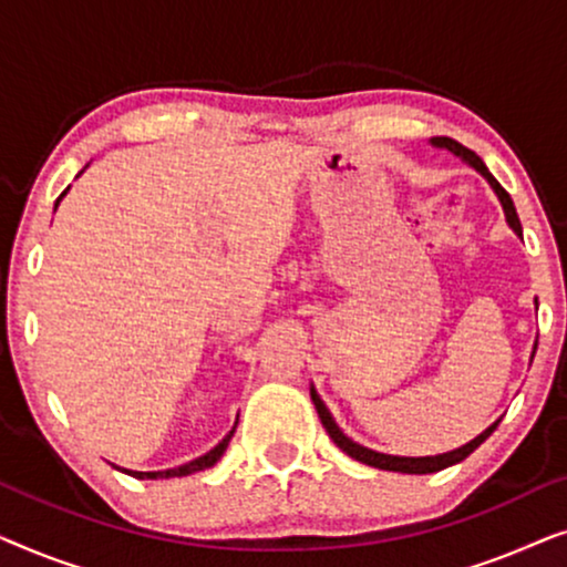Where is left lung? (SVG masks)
I'll use <instances>...</instances> for the list:
<instances>
[{
  "label": "left lung",
  "mask_w": 567,
  "mask_h": 567,
  "mask_svg": "<svg viewBox=\"0 0 567 567\" xmlns=\"http://www.w3.org/2000/svg\"><path fill=\"white\" fill-rule=\"evenodd\" d=\"M431 142L436 144V146H444V150H449V152L460 154L462 159H467L470 165L477 169V173L485 175V181L493 185L495 193H498V198H501V204H503V212H506V219H508V224H511V229H514L516 235H522V221H518V214H516L514 200H511L506 188H503V185L491 175V169L485 167V162L480 159L475 152L467 150V146L456 142V138L436 136V138H431ZM309 394H312V402H315V408H317V415H320V421H322V425H324V431L330 433V439L336 441V444H338L340 449H343V452H346L348 456H353V460L369 464V467L390 470V472H408V475H425V472H439V470H444V467H452V464H456V462L467 460V456H470L472 452H475V449H477L480 444H483V441H485L487 436H491V433L495 431V425H498V423H493L491 429H487L485 433H480V436H477L475 441H470L467 446L456 449V452L439 454V456H417V460H415V456H390V454L371 452V449L355 444V441L348 439L346 433L338 429L336 421H332V415L328 413V408H324V402L320 400V394H317L315 390H309Z\"/></svg>",
  "instance_id": "8db88e82"
}]
</instances>
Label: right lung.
<instances>
[{"label": "right lung", "mask_w": 567, "mask_h": 567, "mask_svg": "<svg viewBox=\"0 0 567 567\" xmlns=\"http://www.w3.org/2000/svg\"><path fill=\"white\" fill-rule=\"evenodd\" d=\"M66 193V190H64ZM64 193H61V196H64ZM59 196V198H61ZM56 206H59V200H56ZM237 429V425H235ZM235 429H231L227 436H224L219 444H216L212 452L208 454H204V456H198V460H193V462H188V464H183V467H175V470H165V472H131V470H126L131 477H138V480H157V477H185V475H193V472H198V470H206V467H214L216 462L221 460V454H224V449H227V444H229V439L235 436Z\"/></svg>", "instance_id": "add662e5"}]
</instances>
